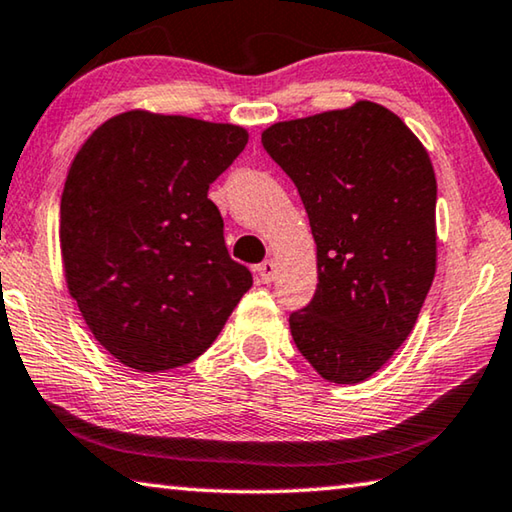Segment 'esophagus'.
Listing matches in <instances>:
<instances>
[{
	"mask_svg": "<svg viewBox=\"0 0 512 512\" xmlns=\"http://www.w3.org/2000/svg\"><path fill=\"white\" fill-rule=\"evenodd\" d=\"M257 275H259V280L264 282V285H269V282H273V278H275V262L273 259H266V262H262L257 266Z\"/></svg>",
	"mask_w": 512,
	"mask_h": 512,
	"instance_id": "esophagus-1",
	"label": "esophagus"
}]
</instances>
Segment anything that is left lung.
<instances>
[{
  "instance_id": "obj_1",
  "label": "left lung",
  "mask_w": 512,
  "mask_h": 512,
  "mask_svg": "<svg viewBox=\"0 0 512 512\" xmlns=\"http://www.w3.org/2000/svg\"><path fill=\"white\" fill-rule=\"evenodd\" d=\"M264 150L296 184L316 241L319 285L289 316L321 378L362 383L415 328L435 278L437 182L412 129L383 104L282 120Z\"/></svg>"
}]
</instances>
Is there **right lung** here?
Here are the masks:
<instances>
[{"mask_svg": "<svg viewBox=\"0 0 512 512\" xmlns=\"http://www.w3.org/2000/svg\"><path fill=\"white\" fill-rule=\"evenodd\" d=\"M246 143L239 125L132 109L72 159L59 227L68 291L125 367L157 373L196 360L253 287L207 198Z\"/></svg>", "mask_w": 512, "mask_h": 512, "instance_id": "add662e5", "label": "right lung"}]
</instances>
